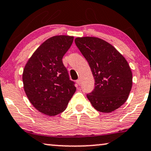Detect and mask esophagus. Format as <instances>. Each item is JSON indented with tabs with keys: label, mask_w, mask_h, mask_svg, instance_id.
<instances>
[{
	"label": "esophagus",
	"mask_w": 151,
	"mask_h": 151,
	"mask_svg": "<svg viewBox=\"0 0 151 151\" xmlns=\"http://www.w3.org/2000/svg\"><path fill=\"white\" fill-rule=\"evenodd\" d=\"M77 83L78 85H81V79H80V78H79V79L77 80Z\"/></svg>",
	"instance_id": "34e87169"
}]
</instances>
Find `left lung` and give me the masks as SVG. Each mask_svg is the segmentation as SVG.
Here are the masks:
<instances>
[{
  "label": "left lung",
  "mask_w": 151,
  "mask_h": 151,
  "mask_svg": "<svg viewBox=\"0 0 151 151\" xmlns=\"http://www.w3.org/2000/svg\"><path fill=\"white\" fill-rule=\"evenodd\" d=\"M74 42L88 63L95 88L86 96L98 111L109 113L126 102L132 74L125 58L111 45L94 37H77Z\"/></svg>",
  "instance_id": "8db88e82"
}]
</instances>
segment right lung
Instances as JSON below:
<instances>
[{"mask_svg": "<svg viewBox=\"0 0 151 151\" xmlns=\"http://www.w3.org/2000/svg\"><path fill=\"white\" fill-rule=\"evenodd\" d=\"M74 37L57 35L49 38L37 49L25 66L23 83L25 93L41 113L56 116L66 109L76 91L70 79L63 57Z\"/></svg>", "mask_w": 151, "mask_h": 151, "instance_id": "right-lung-1", "label": "right lung"}]
</instances>
